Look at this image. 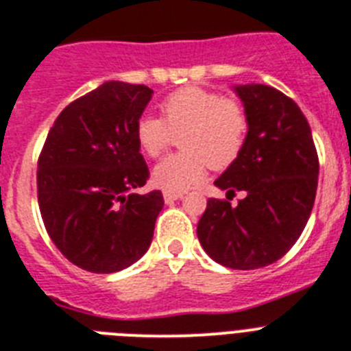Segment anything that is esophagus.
<instances>
[{"mask_svg":"<svg viewBox=\"0 0 351 351\" xmlns=\"http://www.w3.org/2000/svg\"><path fill=\"white\" fill-rule=\"evenodd\" d=\"M182 193H164V200H166V204H173V202H176V200H180L182 198Z\"/></svg>","mask_w":351,"mask_h":351,"instance_id":"1","label":"esophagus"}]
</instances>
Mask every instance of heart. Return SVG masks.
<instances>
[{
  "instance_id": "1",
  "label": "heart",
  "mask_w": 351,
  "mask_h": 351,
  "mask_svg": "<svg viewBox=\"0 0 351 351\" xmlns=\"http://www.w3.org/2000/svg\"><path fill=\"white\" fill-rule=\"evenodd\" d=\"M250 121L234 99L207 88H180L160 102V119L142 115L135 138L142 153L160 156L180 137L182 153L166 156L153 169V184L167 193H182L204 180L207 167L223 169L240 156Z\"/></svg>"
}]
</instances>
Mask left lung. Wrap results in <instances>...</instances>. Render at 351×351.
I'll return each instance as SVG.
<instances>
[{
	"label": "left lung",
	"instance_id": "left-lung-1",
	"mask_svg": "<svg viewBox=\"0 0 351 351\" xmlns=\"http://www.w3.org/2000/svg\"><path fill=\"white\" fill-rule=\"evenodd\" d=\"M250 128L240 156L215 182L232 200L209 198L196 234L216 263L261 269L283 258L314 207L319 158L308 121L290 97L265 84L236 86Z\"/></svg>",
	"mask_w": 351,
	"mask_h": 351
}]
</instances>
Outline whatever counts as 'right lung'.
Listing matches in <instances>:
<instances>
[{"mask_svg": "<svg viewBox=\"0 0 351 351\" xmlns=\"http://www.w3.org/2000/svg\"><path fill=\"white\" fill-rule=\"evenodd\" d=\"M153 90L108 81L70 102L37 160V202L48 236L79 269L110 274L146 254L160 191L135 193L149 178L135 126Z\"/></svg>", "mask_w": 351, "mask_h": 351, "instance_id": "add662e5", "label": "right lung"}]
</instances>
